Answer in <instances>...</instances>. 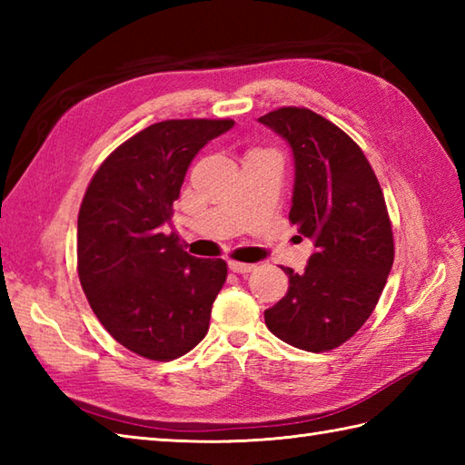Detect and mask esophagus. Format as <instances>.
I'll return each mask as SVG.
<instances>
[{
    "label": "esophagus",
    "mask_w": 465,
    "mask_h": 465,
    "mask_svg": "<svg viewBox=\"0 0 465 465\" xmlns=\"http://www.w3.org/2000/svg\"><path fill=\"white\" fill-rule=\"evenodd\" d=\"M227 268H230L233 273H250L255 270L253 263H242V262H230L227 263Z\"/></svg>",
    "instance_id": "34e87169"
}]
</instances>
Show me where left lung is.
I'll return each mask as SVG.
<instances>
[{"label":"left lung","instance_id":"1","mask_svg":"<svg viewBox=\"0 0 465 465\" xmlns=\"http://www.w3.org/2000/svg\"><path fill=\"white\" fill-rule=\"evenodd\" d=\"M260 124L293 157L290 222L313 253L303 273L283 268L290 288L263 318L305 351L338 348L370 318L393 263L391 223L370 162L338 125L305 107H282Z\"/></svg>","mask_w":465,"mask_h":465}]
</instances>
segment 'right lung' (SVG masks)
<instances>
[{
  "instance_id": "right-lung-1",
  "label": "right lung",
  "mask_w": 465,
  "mask_h": 465,
  "mask_svg": "<svg viewBox=\"0 0 465 465\" xmlns=\"http://www.w3.org/2000/svg\"><path fill=\"white\" fill-rule=\"evenodd\" d=\"M232 120H167L107 157L77 217V272L94 313L124 348L175 360L200 343L227 278L223 260L183 252L172 223L195 153Z\"/></svg>"
}]
</instances>
